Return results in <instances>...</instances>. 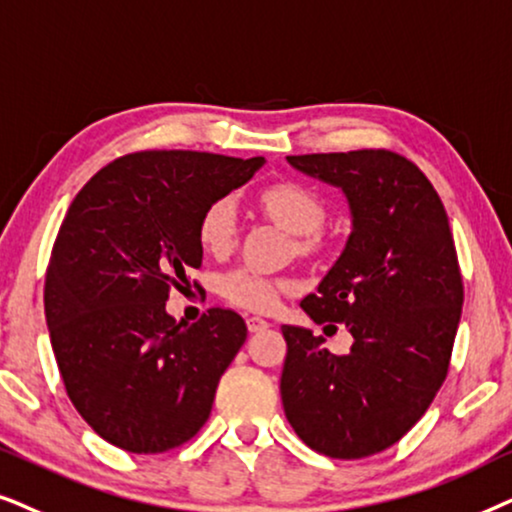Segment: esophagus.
<instances>
[{
    "label": "esophagus",
    "instance_id": "1",
    "mask_svg": "<svg viewBox=\"0 0 512 512\" xmlns=\"http://www.w3.org/2000/svg\"><path fill=\"white\" fill-rule=\"evenodd\" d=\"M245 323H248V330L250 332H262L264 327H269L267 320L260 318V316H250L248 320H245Z\"/></svg>",
    "mask_w": 512,
    "mask_h": 512
}]
</instances>
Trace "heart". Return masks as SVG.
<instances>
[{"mask_svg": "<svg viewBox=\"0 0 512 512\" xmlns=\"http://www.w3.org/2000/svg\"><path fill=\"white\" fill-rule=\"evenodd\" d=\"M260 206L271 220L295 236H313L323 227L327 210L318 192L297 180L271 182L260 192ZM199 243L210 255H227L238 236L236 206L231 199H215L199 217ZM281 283L255 271H231L220 281V295L227 302L250 311H267L276 304Z\"/></svg>", "mask_w": 512, "mask_h": 512, "instance_id": "heart-1", "label": "heart"}]
</instances>
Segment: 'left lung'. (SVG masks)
I'll use <instances>...</instances> for the list:
<instances>
[{
    "label": "left lung",
    "mask_w": 512,
    "mask_h": 512,
    "mask_svg": "<svg viewBox=\"0 0 512 512\" xmlns=\"http://www.w3.org/2000/svg\"><path fill=\"white\" fill-rule=\"evenodd\" d=\"M288 161L349 201L346 248L302 309L318 325L349 327L353 346L335 356L323 337L283 325V410L311 449L363 459L403 438L447 377L463 304L454 238L438 192L405 156L356 149Z\"/></svg>",
    "instance_id": "1"
}]
</instances>
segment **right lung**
I'll return each mask as SVG.
<instances>
[{
    "label": "right lung",
    "instance_id": "obj_1",
    "mask_svg": "<svg viewBox=\"0 0 512 512\" xmlns=\"http://www.w3.org/2000/svg\"><path fill=\"white\" fill-rule=\"evenodd\" d=\"M262 163L149 149L107 163L74 196L51 250L44 311L65 391L109 445L168 452L208 421L248 327L220 306L182 327L166 313L168 292L187 290L201 267L203 208Z\"/></svg>",
    "mask_w": 512,
    "mask_h": 512
}]
</instances>
